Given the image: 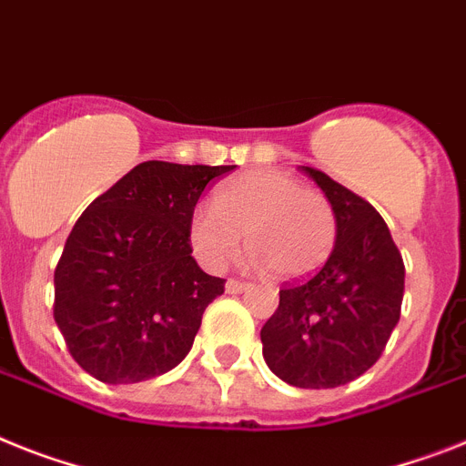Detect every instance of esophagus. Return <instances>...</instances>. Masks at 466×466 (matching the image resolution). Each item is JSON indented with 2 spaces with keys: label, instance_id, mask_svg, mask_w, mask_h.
Listing matches in <instances>:
<instances>
[{
  "label": "esophagus",
  "instance_id": "esophagus-1",
  "mask_svg": "<svg viewBox=\"0 0 466 466\" xmlns=\"http://www.w3.org/2000/svg\"><path fill=\"white\" fill-rule=\"evenodd\" d=\"M251 287V284H246V281H239V279H227L225 284V291L227 293H244L246 289Z\"/></svg>",
  "mask_w": 466,
  "mask_h": 466
}]
</instances>
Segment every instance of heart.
<instances>
[{
	"mask_svg": "<svg viewBox=\"0 0 466 466\" xmlns=\"http://www.w3.org/2000/svg\"><path fill=\"white\" fill-rule=\"evenodd\" d=\"M246 234V263L279 279H303L327 263L336 244V215L324 194L275 170L227 179L215 206L189 218V244L208 269H222Z\"/></svg>",
	"mask_w": 466,
	"mask_h": 466,
	"instance_id": "b5f03b06",
	"label": "heart"
}]
</instances>
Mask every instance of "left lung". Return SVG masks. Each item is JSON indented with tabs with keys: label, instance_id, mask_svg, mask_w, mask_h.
I'll use <instances>...</instances> for the list:
<instances>
[{
	"label": "left lung",
	"instance_id": "8db88e82",
	"mask_svg": "<svg viewBox=\"0 0 466 466\" xmlns=\"http://www.w3.org/2000/svg\"><path fill=\"white\" fill-rule=\"evenodd\" d=\"M336 215V244L319 272L279 291L260 329L263 358L281 381L336 389L365 374L400 319L405 265L372 203L315 167L300 166Z\"/></svg>",
	"mask_w": 466,
	"mask_h": 466
}]
</instances>
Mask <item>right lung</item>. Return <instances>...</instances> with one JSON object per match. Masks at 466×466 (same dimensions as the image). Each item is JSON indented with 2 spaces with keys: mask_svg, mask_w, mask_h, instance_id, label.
I'll return each instance as SVG.
<instances>
[{
  "mask_svg": "<svg viewBox=\"0 0 466 466\" xmlns=\"http://www.w3.org/2000/svg\"><path fill=\"white\" fill-rule=\"evenodd\" d=\"M234 167L147 160L80 215L54 272V319L94 379L137 384L187 358L203 310L225 291L191 258L189 218Z\"/></svg>",
  "mask_w": 466,
  "mask_h": 466,
  "instance_id": "obj_1",
  "label": "right lung"
}]
</instances>
